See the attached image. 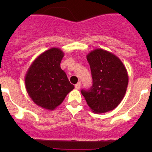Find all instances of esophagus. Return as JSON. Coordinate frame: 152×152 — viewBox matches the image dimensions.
<instances>
[{"label": "esophagus", "instance_id": "obj_1", "mask_svg": "<svg viewBox=\"0 0 152 152\" xmlns=\"http://www.w3.org/2000/svg\"><path fill=\"white\" fill-rule=\"evenodd\" d=\"M80 87H81V82H78V83L75 85V88H76V90H79Z\"/></svg>", "mask_w": 152, "mask_h": 152}]
</instances>
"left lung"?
<instances>
[{
  "label": "left lung",
  "instance_id": "left-lung-1",
  "mask_svg": "<svg viewBox=\"0 0 152 152\" xmlns=\"http://www.w3.org/2000/svg\"><path fill=\"white\" fill-rule=\"evenodd\" d=\"M87 59L91 70L93 85L82 90L87 105L95 113L111 111L123 100L128 86L126 69L115 54L102 48L90 51Z\"/></svg>",
  "mask_w": 152,
  "mask_h": 152
}]
</instances>
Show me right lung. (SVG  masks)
<instances>
[{
  "label": "right lung",
  "mask_w": 152,
  "mask_h": 152,
  "mask_svg": "<svg viewBox=\"0 0 152 152\" xmlns=\"http://www.w3.org/2000/svg\"><path fill=\"white\" fill-rule=\"evenodd\" d=\"M63 56L61 49L51 48L35 59L26 74L28 96L37 105L45 110L56 108L74 88L61 69Z\"/></svg>",
  "instance_id": "1"
}]
</instances>
